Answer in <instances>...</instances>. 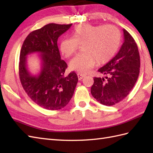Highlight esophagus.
<instances>
[{
  "label": "esophagus",
  "instance_id": "esophagus-1",
  "mask_svg": "<svg viewBox=\"0 0 153 153\" xmlns=\"http://www.w3.org/2000/svg\"><path fill=\"white\" fill-rule=\"evenodd\" d=\"M77 77H78L79 80H81V79H82L84 77H85V75L78 73V74H77Z\"/></svg>",
  "mask_w": 153,
  "mask_h": 153
}]
</instances>
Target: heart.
<instances>
[{"label": "heart", "instance_id": "obj_1", "mask_svg": "<svg viewBox=\"0 0 153 153\" xmlns=\"http://www.w3.org/2000/svg\"><path fill=\"white\" fill-rule=\"evenodd\" d=\"M71 38L61 40L60 49L67 58L74 54L77 45L81 52L70 61L71 69L86 74L95 62L102 64L108 62L118 51L121 43V33L112 25H93L83 24L76 25L71 31Z\"/></svg>", "mask_w": 153, "mask_h": 153}]
</instances>
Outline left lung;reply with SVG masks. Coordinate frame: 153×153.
<instances>
[{
  "label": "left lung",
  "instance_id": "obj_1",
  "mask_svg": "<svg viewBox=\"0 0 153 153\" xmlns=\"http://www.w3.org/2000/svg\"><path fill=\"white\" fill-rule=\"evenodd\" d=\"M124 42L112 59L98 71L105 77H95L91 93L97 101L113 106L128 95L137 82L140 56L134 39L123 29Z\"/></svg>",
  "mask_w": 153,
  "mask_h": 153
}]
</instances>
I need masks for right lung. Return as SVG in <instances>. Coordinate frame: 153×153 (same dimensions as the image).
Returning a JSON list of instances; mask_svg holds the SVG:
<instances>
[{"label":"right lung","mask_w":153,"mask_h":153,"mask_svg":"<svg viewBox=\"0 0 153 153\" xmlns=\"http://www.w3.org/2000/svg\"><path fill=\"white\" fill-rule=\"evenodd\" d=\"M71 25L49 24L33 31L25 38L21 48L19 76L22 85L33 102L47 110H56L66 106L78 82L74 71L64 76L68 65L61 60L57 45L58 37ZM35 51L42 54V71L37 76L31 75L26 66L27 55Z\"/></svg>","instance_id":"right-lung-1"}]
</instances>
